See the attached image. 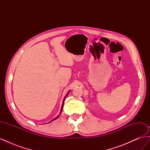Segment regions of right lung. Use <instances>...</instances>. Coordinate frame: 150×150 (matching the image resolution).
Returning a JSON list of instances; mask_svg holds the SVG:
<instances>
[{
	"mask_svg": "<svg viewBox=\"0 0 150 150\" xmlns=\"http://www.w3.org/2000/svg\"><path fill=\"white\" fill-rule=\"evenodd\" d=\"M69 92H70V91H69L67 92V93L66 94V96L64 97V99H63V101H62V106H61V111H60V113H59V115H58L57 117H56L54 119H53L52 121H51L50 122H51V121H54V120H56V119H57L59 117V116H60V115L61 114V112H62V110H63V106H64V99H65V98H66V96H67L68 94H69Z\"/></svg>",
	"mask_w": 150,
	"mask_h": 150,
	"instance_id": "1",
	"label": "right lung"
}]
</instances>
